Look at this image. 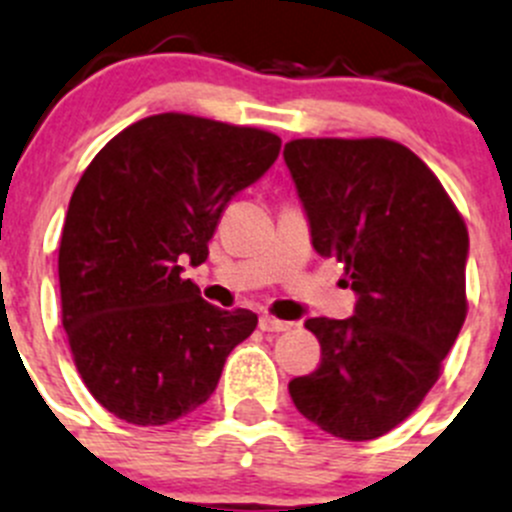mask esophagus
I'll return each instance as SVG.
<instances>
[{"mask_svg": "<svg viewBox=\"0 0 512 512\" xmlns=\"http://www.w3.org/2000/svg\"><path fill=\"white\" fill-rule=\"evenodd\" d=\"M290 326H293V323L280 321V318H272V315H262V318H260V331H267V333L288 331Z\"/></svg>", "mask_w": 512, "mask_h": 512, "instance_id": "obj_1", "label": "esophagus"}]
</instances>
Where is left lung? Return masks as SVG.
I'll return each instance as SVG.
<instances>
[{
    "label": "left lung",
    "instance_id": "1",
    "mask_svg": "<svg viewBox=\"0 0 512 512\" xmlns=\"http://www.w3.org/2000/svg\"><path fill=\"white\" fill-rule=\"evenodd\" d=\"M283 156L315 252L341 262L358 295L346 321H305L321 364L290 381V396L323 432L376 439L422 404L460 336L465 219L432 169L389 138H295Z\"/></svg>",
    "mask_w": 512,
    "mask_h": 512
}]
</instances>
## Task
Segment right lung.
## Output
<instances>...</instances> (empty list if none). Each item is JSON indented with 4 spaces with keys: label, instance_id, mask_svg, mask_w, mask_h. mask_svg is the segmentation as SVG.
I'll return each instance as SVG.
<instances>
[{
    "label": "right lung",
    "instance_id": "1",
    "mask_svg": "<svg viewBox=\"0 0 512 512\" xmlns=\"http://www.w3.org/2000/svg\"><path fill=\"white\" fill-rule=\"evenodd\" d=\"M280 154V138L186 113L123 128L80 176L62 224V328L100 407L161 427L217 389L257 326L252 310L207 303L181 260L202 265L224 207Z\"/></svg>",
    "mask_w": 512,
    "mask_h": 512
}]
</instances>
